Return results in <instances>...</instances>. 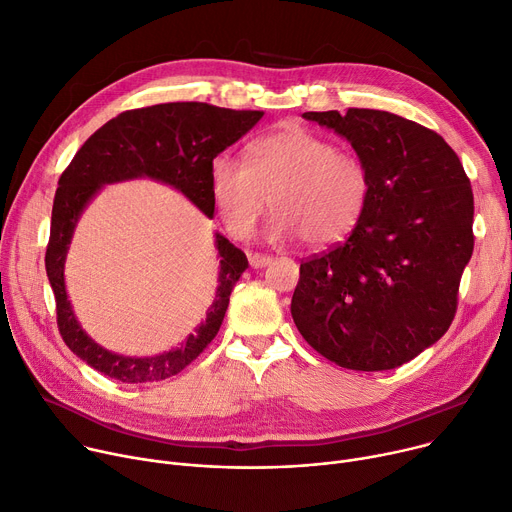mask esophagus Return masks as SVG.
Returning <instances> with one entry per match:
<instances>
[{
	"label": "esophagus",
	"mask_w": 512,
	"mask_h": 512,
	"mask_svg": "<svg viewBox=\"0 0 512 512\" xmlns=\"http://www.w3.org/2000/svg\"><path fill=\"white\" fill-rule=\"evenodd\" d=\"M271 263V257L267 255H259V253H249V265L253 269H259V267H265Z\"/></svg>",
	"instance_id": "34e87169"
}]
</instances>
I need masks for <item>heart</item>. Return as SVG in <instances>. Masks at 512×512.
<instances>
[{"instance_id":"1","label":"heart","mask_w":512,"mask_h":512,"mask_svg":"<svg viewBox=\"0 0 512 512\" xmlns=\"http://www.w3.org/2000/svg\"><path fill=\"white\" fill-rule=\"evenodd\" d=\"M371 196L367 165L304 126L257 138L249 163L220 153L210 163V198L235 237H247L269 204L271 241L304 237L314 249L343 243L361 222Z\"/></svg>"}]
</instances>
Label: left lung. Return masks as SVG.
Here are the masks:
<instances>
[{
	"label": "left lung",
	"mask_w": 512,
	"mask_h": 512,
	"mask_svg": "<svg viewBox=\"0 0 512 512\" xmlns=\"http://www.w3.org/2000/svg\"><path fill=\"white\" fill-rule=\"evenodd\" d=\"M367 165L371 196L349 239L300 265L292 318L322 357L357 371L394 369L435 345L457 308L474 251V194L455 151L402 116L304 112Z\"/></svg>",
	"instance_id": "obj_1"
}]
</instances>
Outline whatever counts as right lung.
<instances>
[{
	"label": "right lung",
	"mask_w": 512,
	"mask_h": 512,
	"mask_svg": "<svg viewBox=\"0 0 512 512\" xmlns=\"http://www.w3.org/2000/svg\"><path fill=\"white\" fill-rule=\"evenodd\" d=\"M261 118L263 112L257 110H228L202 102L128 110L91 134L63 171L53 202L51 239L44 265L57 300L61 337L89 367L124 384L161 382L179 374L216 337L230 292L249 267V261L241 249L220 232H214L220 265L214 302L206 310V320L175 349L151 357L120 355L108 351L83 331L67 294L65 259L83 210L104 190V185L147 177L177 190L212 218L210 163Z\"/></svg>",
	"instance_id": "right-lung-1"
}]
</instances>
